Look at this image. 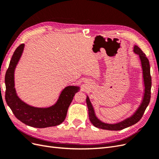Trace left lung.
Segmentation results:
<instances>
[{
	"label": "left lung",
	"instance_id": "obj_1",
	"mask_svg": "<svg viewBox=\"0 0 159 159\" xmlns=\"http://www.w3.org/2000/svg\"><path fill=\"white\" fill-rule=\"evenodd\" d=\"M133 52L139 56V59L141 60L143 70V82L144 86H145V89H144L145 91H145V92H144V95L141 103L136 110V111L134 112L131 117L124 119L123 121L121 122L114 124H109L102 121L100 119H99L97 117L93 105L90 102L89 97L87 95L86 103H87L88 108L89 117L91 123H92L95 127L105 130H111V131H119V130H122L125 128L133 125L137 123L143 117L144 112H145L146 108L149 104L151 99V76L150 72V65H149V61L147 59L145 54H144L143 51L139 48L137 46H134Z\"/></svg>",
	"mask_w": 159,
	"mask_h": 159
}]
</instances>
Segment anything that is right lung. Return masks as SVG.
<instances>
[{
	"label": "right lung",
	"instance_id": "right-lung-1",
	"mask_svg": "<svg viewBox=\"0 0 159 159\" xmlns=\"http://www.w3.org/2000/svg\"><path fill=\"white\" fill-rule=\"evenodd\" d=\"M25 48L22 44L14 51L5 75V99L15 117L28 126L45 128L58 125L63 122L78 86L70 85L61 92L56 103L48 107H36L24 102L16 94L14 88V70Z\"/></svg>",
	"mask_w": 159,
	"mask_h": 159
}]
</instances>
